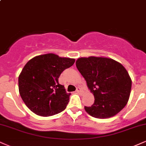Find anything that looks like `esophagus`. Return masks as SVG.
<instances>
[{"mask_svg": "<svg viewBox=\"0 0 146 146\" xmlns=\"http://www.w3.org/2000/svg\"><path fill=\"white\" fill-rule=\"evenodd\" d=\"M76 92H78V93H81V92H82V90H81V88H80V87H78V88H77Z\"/></svg>", "mask_w": 146, "mask_h": 146, "instance_id": "esophagus-1", "label": "esophagus"}]
</instances>
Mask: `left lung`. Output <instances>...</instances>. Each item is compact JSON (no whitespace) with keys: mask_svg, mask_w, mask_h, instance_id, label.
<instances>
[{"mask_svg":"<svg viewBox=\"0 0 146 146\" xmlns=\"http://www.w3.org/2000/svg\"><path fill=\"white\" fill-rule=\"evenodd\" d=\"M76 66L94 96L91 107H84L91 116L109 118L118 113L129 101L132 81L120 62L105 57H82Z\"/></svg>","mask_w":146,"mask_h":146,"instance_id":"8db88e82","label":"left lung"}]
</instances>
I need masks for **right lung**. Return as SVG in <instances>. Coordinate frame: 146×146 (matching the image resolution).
I'll return each mask as SVG.
<instances>
[{
    "mask_svg": "<svg viewBox=\"0 0 146 146\" xmlns=\"http://www.w3.org/2000/svg\"><path fill=\"white\" fill-rule=\"evenodd\" d=\"M74 62V58L50 53L35 56L26 63L19 75L18 88L31 111L48 117L65 110L71 94L58 83V78Z\"/></svg>",
    "mask_w": 146,
    "mask_h": 146,
    "instance_id": "right-lung-1",
    "label": "right lung"
}]
</instances>
